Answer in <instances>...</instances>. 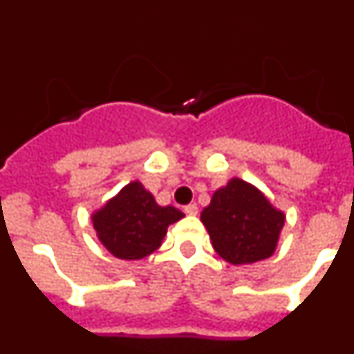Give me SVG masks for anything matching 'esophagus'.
<instances>
[{
  "mask_svg": "<svg viewBox=\"0 0 354 354\" xmlns=\"http://www.w3.org/2000/svg\"><path fill=\"white\" fill-rule=\"evenodd\" d=\"M184 212L189 216H195V214H198V207H196V204H187V205H184Z\"/></svg>",
  "mask_w": 354,
  "mask_h": 354,
  "instance_id": "obj_1",
  "label": "esophagus"
}]
</instances>
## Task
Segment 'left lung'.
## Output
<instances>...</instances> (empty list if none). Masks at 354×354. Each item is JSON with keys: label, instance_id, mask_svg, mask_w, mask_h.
I'll use <instances>...</instances> for the list:
<instances>
[{"label": "left lung", "instance_id": "8db88e82", "mask_svg": "<svg viewBox=\"0 0 354 354\" xmlns=\"http://www.w3.org/2000/svg\"><path fill=\"white\" fill-rule=\"evenodd\" d=\"M212 248L230 264H253L271 257L286 216L257 187L232 179L202 211Z\"/></svg>", "mask_w": 354, "mask_h": 354}]
</instances>
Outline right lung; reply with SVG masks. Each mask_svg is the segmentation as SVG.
<instances>
[{
	"label": "right lung",
	"instance_id": "1",
	"mask_svg": "<svg viewBox=\"0 0 354 354\" xmlns=\"http://www.w3.org/2000/svg\"><path fill=\"white\" fill-rule=\"evenodd\" d=\"M183 216L171 205L156 204L154 196L136 180L97 211L92 221L97 237L109 253L124 261H138L161 246L168 225Z\"/></svg>",
	"mask_w": 354,
	"mask_h": 354
}]
</instances>
